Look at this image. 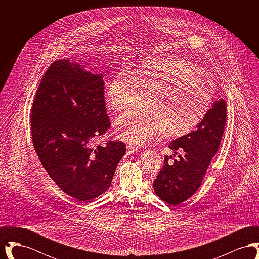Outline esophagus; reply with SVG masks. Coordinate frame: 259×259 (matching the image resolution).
<instances>
[{
	"label": "esophagus",
	"mask_w": 259,
	"mask_h": 259,
	"mask_svg": "<svg viewBox=\"0 0 259 259\" xmlns=\"http://www.w3.org/2000/svg\"><path fill=\"white\" fill-rule=\"evenodd\" d=\"M139 149H140V148H138V147H135V146H130V145L127 146V150H128V152H130V153L138 152Z\"/></svg>",
	"instance_id": "obj_1"
}]
</instances>
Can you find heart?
Masks as SVG:
<instances>
[{
	"mask_svg": "<svg viewBox=\"0 0 259 259\" xmlns=\"http://www.w3.org/2000/svg\"><path fill=\"white\" fill-rule=\"evenodd\" d=\"M140 96H146L142 111L126 113L115 122L118 136L139 146L160 132L167 138L189 134L210 108L209 88L182 60L149 58L133 75L118 71L106 87L107 104L115 112L131 110Z\"/></svg>",
	"mask_w": 259,
	"mask_h": 259,
	"instance_id": "1",
	"label": "heart"
}]
</instances>
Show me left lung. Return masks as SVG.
<instances>
[{
	"label": "left lung",
	"instance_id": "obj_1",
	"mask_svg": "<svg viewBox=\"0 0 259 259\" xmlns=\"http://www.w3.org/2000/svg\"><path fill=\"white\" fill-rule=\"evenodd\" d=\"M226 119V104L215 102L196 130L172 141L169 148L182 150L178 159L169 162L165 156L164 165L153 182V188L161 200L178 205L191 197L203 182L212 157L220 148Z\"/></svg>",
	"mask_w": 259,
	"mask_h": 259
}]
</instances>
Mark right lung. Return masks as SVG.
Returning a JSON list of instances; mask_svg holds the SVG:
<instances>
[{"label":"right lung","mask_w":259,"mask_h":259,"mask_svg":"<svg viewBox=\"0 0 259 259\" xmlns=\"http://www.w3.org/2000/svg\"><path fill=\"white\" fill-rule=\"evenodd\" d=\"M101 74L68 59L54 61L37 87L30 117L32 142L57 186L78 201L103 194L126 152L121 141L95 146L111 128Z\"/></svg>","instance_id":"obj_1"}]
</instances>
